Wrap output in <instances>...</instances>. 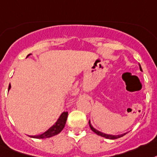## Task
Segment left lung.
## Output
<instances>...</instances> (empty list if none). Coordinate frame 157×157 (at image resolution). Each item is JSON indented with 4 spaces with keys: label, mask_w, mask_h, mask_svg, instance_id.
Listing matches in <instances>:
<instances>
[{
    "label": "left lung",
    "mask_w": 157,
    "mask_h": 157,
    "mask_svg": "<svg viewBox=\"0 0 157 157\" xmlns=\"http://www.w3.org/2000/svg\"><path fill=\"white\" fill-rule=\"evenodd\" d=\"M140 71H142V69H141L140 65ZM89 125H90V129H91V130H92L94 133H96V134L98 135V136H102V137H105V138H107V139L116 140V139H118V138H120V137L124 136V135H126V133H124V134H122V135H119V136H113V135L104 134V133L101 132H99V131L96 130V129H94V128H93L92 126H91V124H90V121H89Z\"/></svg>",
    "instance_id": "1"
}]
</instances>
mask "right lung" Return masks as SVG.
<instances>
[{"mask_svg":"<svg viewBox=\"0 0 157 157\" xmlns=\"http://www.w3.org/2000/svg\"><path fill=\"white\" fill-rule=\"evenodd\" d=\"M10 87H11V86H10V84L9 90L10 89ZM67 116H68V111H63L62 115L60 116V117L58 118V120H57V122L51 128H49L46 132H45L42 134L39 135V136H34L31 137L36 138V139H45V138H49V137H52L54 136H56L58 133H60L62 132V130L64 128L65 124H66V122H67Z\"/></svg>","mask_w":157,"mask_h":157,"instance_id":"add662e5","label":"right lung"}]
</instances>
